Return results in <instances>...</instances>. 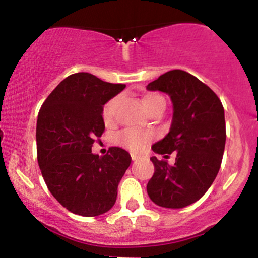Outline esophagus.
<instances>
[{
	"label": "esophagus",
	"instance_id": "obj_1",
	"mask_svg": "<svg viewBox=\"0 0 258 258\" xmlns=\"http://www.w3.org/2000/svg\"><path fill=\"white\" fill-rule=\"evenodd\" d=\"M131 158H132L133 161H136V160H138L139 158H141V156L137 155V154H131Z\"/></svg>",
	"mask_w": 258,
	"mask_h": 258
}]
</instances>
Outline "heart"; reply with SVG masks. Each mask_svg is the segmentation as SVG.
I'll list each match as a JSON object with an SVG mask.
<instances>
[{
  "mask_svg": "<svg viewBox=\"0 0 258 258\" xmlns=\"http://www.w3.org/2000/svg\"><path fill=\"white\" fill-rule=\"evenodd\" d=\"M159 102H165V100L161 96L154 93L147 94L143 99L144 106L147 108V110ZM115 104H116V98H112L109 100V102L104 105V108H103V119H104L105 122H110L112 120ZM149 138L150 133L142 132L133 128H127L121 131L119 135H117L116 141L119 142L121 146L130 148V149H141V148L147 143V141Z\"/></svg>",
  "mask_w": 258,
  "mask_h": 258,
  "instance_id": "heart-1",
  "label": "heart"
}]
</instances>
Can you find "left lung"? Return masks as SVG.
<instances>
[{
    "label": "left lung",
    "instance_id": "left-lung-1",
    "mask_svg": "<svg viewBox=\"0 0 258 258\" xmlns=\"http://www.w3.org/2000/svg\"><path fill=\"white\" fill-rule=\"evenodd\" d=\"M147 90L166 93L173 106L170 131L153 152L165 159L176 153L172 166L167 160L150 158L155 171L148 195L161 207L182 209L199 200L220 171L226 146L223 105L209 86L183 70L165 73Z\"/></svg>",
    "mask_w": 258,
    "mask_h": 258
}]
</instances>
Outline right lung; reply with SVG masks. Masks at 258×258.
Segmentation results:
<instances>
[{
  "label": "right lung",
  "instance_id": "right-lung-1",
  "mask_svg": "<svg viewBox=\"0 0 258 258\" xmlns=\"http://www.w3.org/2000/svg\"><path fill=\"white\" fill-rule=\"evenodd\" d=\"M125 87L88 73L73 74L52 91L38 112V166L51 194L73 214L103 215L116 201L131 155L111 147L99 156L92 153V144L104 132L103 106Z\"/></svg>",
  "mask_w": 258,
  "mask_h": 258
}]
</instances>
